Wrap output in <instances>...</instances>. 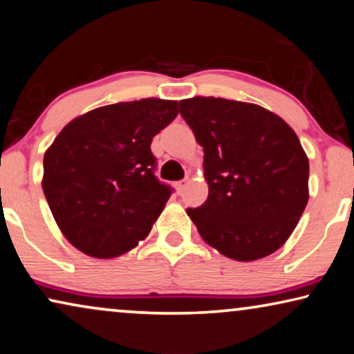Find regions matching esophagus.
<instances>
[{
  "mask_svg": "<svg viewBox=\"0 0 354 354\" xmlns=\"http://www.w3.org/2000/svg\"><path fill=\"white\" fill-rule=\"evenodd\" d=\"M186 186H187V179H183V181L175 183V189H176L178 194H181L184 189H186Z\"/></svg>",
  "mask_w": 354,
  "mask_h": 354,
  "instance_id": "1",
  "label": "esophagus"
}]
</instances>
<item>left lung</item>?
<instances>
[{
  "mask_svg": "<svg viewBox=\"0 0 354 354\" xmlns=\"http://www.w3.org/2000/svg\"><path fill=\"white\" fill-rule=\"evenodd\" d=\"M179 112L203 147L208 197L186 210L198 234L237 261L274 253L310 197V162L295 131L265 107L223 97L184 99Z\"/></svg>",
  "mask_w": 354,
  "mask_h": 354,
  "instance_id": "left-lung-1",
  "label": "left lung"
}]
</instances>
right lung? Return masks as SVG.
<instances>
[{
    "label": "right lung",
    "instance_id": "obj_1",
    "mask_svg": "<svg viewBox=\"0 0 354 354\" xmlns=\"http://www.w3.org/2000/svg\"><path fill=\"white\" fill-rule=\"evenodd\" d=\"M176 115L178 101L111 104L73 118L44 152V197L84 255L120 257L151 232L171 196L153 175L151 142Z\"/></svg>",
    "mask_w": 354,
    "mask_h": 354
}]
</instances>
